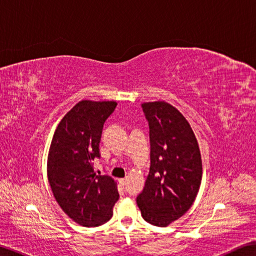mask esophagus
I'll use <instances>...</instances> for the list:
<instances>
[{
  "mask_svg": "<svg viewBox=\"0 0 256 256\" xmlns=\"http://www.w3.org/2000/svg\"><path fill=\"white\" fill-rule=\"evenodd\" d=\"M118 182H120V184H121V186H125V184H126V179L125 178H123V179H120L118 180Z\"/></svg>",
  "mask_w": 256,
  "mask_h": 256,
  "instance_id": "esophagus-1",
  "label": "esophagus"
}]
</instances>
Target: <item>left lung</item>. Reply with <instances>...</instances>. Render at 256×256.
<instances>
[{
    "label": "left lung",
    "instance_id": "left-lung-1",
    "mask_svg": "<svg viewBox=\"0 0 256 256\" xmlns=\"http://www.w3.org/2000/svg\"><path fill=\"white\" fill-rule=\"evenodd\" d=\"M148 122L150 166L136 204L143 219L167 226L189 210L199 192L202 164L187 120L166 102L143 103Z\"/></svg>",
    "mask_w": 256,
    "mask_h": 256
}]
</instances>
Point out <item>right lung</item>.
Returning a JSON list of instances; mask_svg holds the SVG:
<instances>
[{
  "label": "right lung",
  "instance_id": "add662e5",
  "mask_svg": "<svg viewBox=\"0 0 256 256\" xmlns=\"http://www.w3.org/2000/svg\"><path fill=\"white\" fill-rule=\"evenodd\" d=\"M116 108L113 101L79 102L59 123L50 144L47 175L52 194L64 214L82 226L106 224L118 199L113 179L94 170L103 125Z\"/></svg>",
  "mask_w": 256,
  "mask_h": 256
}]
</instances>
